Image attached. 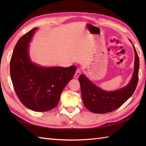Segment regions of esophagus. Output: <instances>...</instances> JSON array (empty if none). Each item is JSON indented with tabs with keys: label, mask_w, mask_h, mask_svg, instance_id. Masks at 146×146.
Returning a JSON list of instances; mask_svg holds the SVG:
<instances>
[{
	"label": "esophagus",
	"mask_w": 146,
	"mask_h": 146,
	"mask_svg": "<svg viewBox=\"0 0 146 146\" xmlns=\"http://www.w3.org/2000/svg\"><path fill=\"white\" fill-rule=\"evenodd\" d=\"M80 75H81V70H80L79 68H78V69H77L76 71L75 75H74V77H75V78H78Z\"/></svg>",
	"instance_id": "34e87169"
}]
</instances>
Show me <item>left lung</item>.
<instances>
[{"label": "left lung", "mask_w": 146, "mask_h": 146, "mask_svg": "<svg viewBox=\"0 0 146 146\" xmlns=\"http://www.w3.org/2000/svg\"><path fill=\"white\" fill-rule=\"evenodd\" d=\"M134 70L131 81L124 87L113 92L104 90L90 81L85 75H80L78 81L85 107L92 112L105 113L119 108L134 94L139 80V59L134 46Z\"/></svg>", "instance_id": "8db88e82"}]
</instances>
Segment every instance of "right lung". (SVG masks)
<instances>
[{
    "label": "right lung",
    "mask_w": 146,
    "mask_h": 146,
    "mask_svg": "<svg viewBox=\"0 0 146 146\" xmlns=\"http://www.w3.org/2000/svg\"><path fill=\"white\" fill-rule=\"evenodd\" d=\"M37 29L35 27L25 34L15 44L10 62L11 78L24 106L34 111H46L57 106L76 67H44L33 63L29 55V43Z\"/></svg>",
    "instance_id": "1"
}]
</instances>
